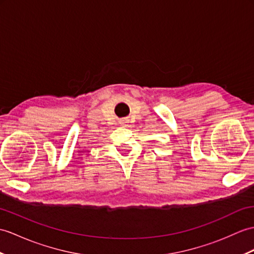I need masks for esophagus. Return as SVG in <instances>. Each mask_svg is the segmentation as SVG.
Segmentation results:
<instances>
[{"instance_id": "1", "label": "esophagus", "mask_w": 254, "mask_h": 254, "mask_svg": "<svg viewBox=\"0 0 254 254\" xmlns=\"http://www.w3.org/2000/svg\"><path fill=\"white\" fill-rule=\"evenodd\" d=\"M120 123H121V126H125L126 123H127V120H122Z\"/></svg>"}]
</instances>
